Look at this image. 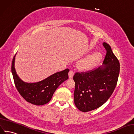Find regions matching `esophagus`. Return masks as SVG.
Returning a JSON list of instances; mask_svg holds the SVG:
<instances>
[{
  "mask_svg": "<svg viewBox=\"0 0 134 134\" xmlns=\"http://www.w3.org/2000/svg\"><path fill=\"white\" fill-rule=\"evenodd\" d=\"M74 75V72L72 70H70L68 72V76H69L70 79H72L73 77V76Z\"/></svg>",
  "mask_w": 134,
  "mask_h": 134,
  "instance_id": "1",
  "label": "esophagus"
}]
</instances>
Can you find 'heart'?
Masks as SVG:
<instances>
[{"mask_svg":"<svg viewBox=\"0 0 134 134\" xmlns=\"http://www.w3.org/2000/svg\"><path fill=\"white\" fill-rule=\"evenodd\" d=\"M102 57L101 53H95L82 60L79 64V67L80 70L83 71L89 70L100 62Z\"/></svg>","mask_w":134,"mask_h":134,"instance_id":"b5f03b06","label":"heart"}]
</instances>
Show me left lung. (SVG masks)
Wrapping results in <instances>:
<instances>
[{"mask_svg": "<svg viewBox=\"0 0 134 134\" xmlns=\"http://www.w3.org/2000/svg\"><path fill=\"white\" fill-rule=\"evenodd\" d=\"M107 51L103 65L85 72H76L74 102L80 110L86 112L100 107L111 96L120 74V62L110 45L103 43Z\"/></svg>", "mask_w": 134, "mask_h": 134, "instance_id": "8db88e82", "label": "left lung"}]
</instances>
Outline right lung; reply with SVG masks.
<instances>
[{
  "mask_svg": "<svg viewBox=\"0 0 134 134\" xmlns=\"http://www.w3.org/2000/svg\"><path fill=\"white\" fill-rule=\"evenodd\" d=\"M13 57L11 67L15 86L19 93L25 100L32 104L41 105L47 104L51 100L53 95L58 87L68 79L67 69L52 75L42 81L28 83L24 82L18 77L14 68L15 57Z\"/></svg>",
  "mask_w": 134,
  "mask_h": 134,
  "instance_id": "right-lung-1",
  "label": "right lung"
}]
</instances>
